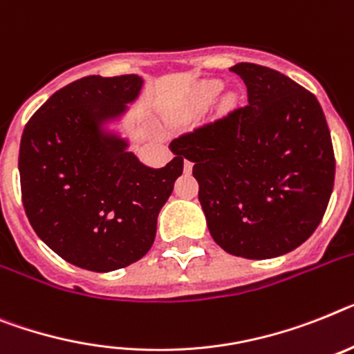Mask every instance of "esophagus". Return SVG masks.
Instances as JSON below:
<instances>
[{"mask_svg":"<svg viewBox=\"0 0 354 354\" xmlns=\"http://www.w3.org/2000/svg\"><path fill=\"white\" fill-rule=\"evenodd\" d=\"M192 165H194V163H192L191 160H185V162H183V171H185L187 174H189V172L192 171Z\"/></svg>","mask_w":354,"mask_h":354,"instance_id":"esophagus-1","label":"esophagus"}]
</instances>
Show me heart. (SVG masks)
<instances>
[{"mask_svg": "<svg viewBox=\"0 0 354 354\" xmlns=\"http://www.w3.org/2000/svg\"><path fill=\"white\" fill-rule=\"evenodd\" d=\"M219 90H221V82L218 81H210L203 86V93L207 97H214L216 93H219Z\"/></svg>", "mask_w": 354, "mask_h": 354, "instance_id": "heart-1", "label": "heart"}]
</instances>
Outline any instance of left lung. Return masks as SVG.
<instances>
[{
    "instance_id": "obj_1",
    "label": "left lung",
    "mask_w": 354,
    "mask_h": 354,
    "mask_svg": "<svg viewBox=\"0 0 354 354\" xmlns=\"http://www.w3.org/2000/svg\"><path fill=\"white\" fill-rule=\"evenodd\" d=\"M248 106L176 138L194 162L210 236L228 254L272 259L315 232L335 183V153L319 100L272 68H230Z\"/></svg>"
}]
</instances>
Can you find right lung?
<instances>
[{"label": "right lung", "mask_w": 354, "mask_h": 354, "mask_svg": "<svg viewBox=\"0 0 354 354\" xmlns=\"http://www.w3.org/2000/svg\"><path fill=\"white\" fill-rule=\"evenodd\" d=\"M142 84L138 75L82 77L55 91L21 136L26 218L44 245L79 268L113 272L142 259L183 172L182 153L165 167H147L127 140L104 129Z\"/></svg>", "instance_id": "1"}]
</instances>
